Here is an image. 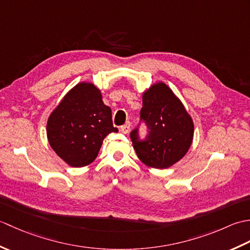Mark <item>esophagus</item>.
Here are the masks:
<instances>
[{
    "label": "esophagus",
    "instance_id": "34e87169",
    "mask_svg": "<svg viewBox=\"0 0 250 250\" xmlns=\"http://www.w3.org/2000/svg\"><path fill=\"white\" fill-rule=\"evenodd\" d=\"M130 128H131V125H130V122H126V124H125V125L120 126V131H121L122 133H124V134H126V133H129Z\"/></svg>",
    "mask_w": 250,
    "mask_h": 250
}]
</instances>
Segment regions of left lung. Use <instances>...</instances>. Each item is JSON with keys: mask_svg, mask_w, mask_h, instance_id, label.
I'll return each mask as SVG.
<instances>
[{"mask_svg": "<svg viewBox=\"0 0 250 250\" xmlns=\"http://www.w3.org/2000/svg\"><path fill=\"white\" fill-rule=\"evenodd\" d=\"M141 118L149 130L147 139L140 141L136 129L131 132L140 160L160 169L182 160L192 144L194 125L182 101L167 83L157 82L143 92Z\"/></svg>", "mask_w": 250, "mask_h": 250, "instance_id": "8db88e82", "label": "left lung"}]
</instances>
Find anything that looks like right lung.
<instances>
[{
  "label": "right lung",
  "mask_w": 250,
  "mask_h": 250,
  "mask_svg": "<svg viewBox=\"0 0 250 250\" xmlns=\"http://www.w3.org/2000/svg\"><path fill=\"white\" fill-rule=\"evenodd\" d=\"M47 139L63 161L73 167L89 166L97 158L103 140L118 132L94 83L82 82L68 91L47 120Z\"/></svg>",
  "instance_id": "obj_1"
}]
</instances>
